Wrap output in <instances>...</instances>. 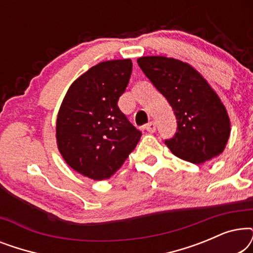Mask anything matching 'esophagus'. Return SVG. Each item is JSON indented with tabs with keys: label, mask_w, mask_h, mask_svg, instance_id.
<instances>
[{
	"label": "esophagus",
	"mask_w": 253,
	"mask_h": 253,
	"mask_svg": "<svg viewBox=\"0 0 253 253\" xmlns=\"http://www.w3.org/2000/svg\"><path fill=\"white\" fill-rule=\"evenodd\" d=\"M145 130L148 131V132L153 133L155 132V130H157V126H155L154 122H150L146 126H145Z\"/></svg>",
	"instance_id": "obj_1"
}]
</instances>
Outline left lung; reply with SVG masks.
Wrapping results in <instances>:
<instances>
[{"mask_svg":"<svg viewBox=\"0 0 253 253\" xmlns=\"http://www.w3.org/2000/svg\"><path fill=\"white\" fill-rule=\"evenodd\" d=\"M137 62L177 119V132L165 141L171 153L195 165L222 153L230 119L209 82L192 65L172 57L141 56Z\"/></svg>","mask_w":253,"mask_h":253,"instance_id":"obj_1","label":"left lung"}]
</instances>
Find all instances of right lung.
Returning <instances> with one entry per match:
<instances>
[{
	"label": "right lung",
	"mask_w": 253,
	"mask_h": 253,
	"mask_svg": "<svg viewBox=\"0 0 253 253\" xmlns=\"http://www.w3.org/2000/svg\"><path fill=\"white\" fill-rule=\"evenodd\" d=\"M131 71L130 58L94 65L72 83L58 110L56 143L62 158L94 181L115 174L141 137L117 106Z\"/></svg>",
	"instance_id": "1"
}]
</instances>
